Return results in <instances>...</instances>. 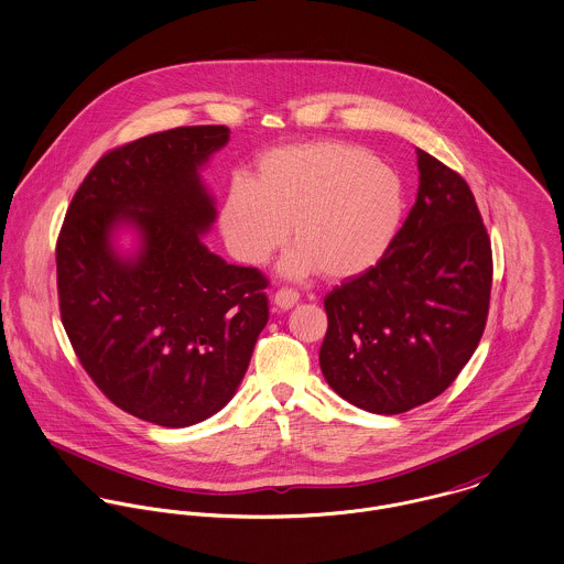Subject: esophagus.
<instances>
[{
	"label": "esophagus",
	"instance_id": "34e87169",
	"mask_svg": "<svg viewBox=\"0 0 564 564\" xmlns=\"http://www.w3.org/2000/svg\"><path fill=\"white\" fill-rule=\"evenodd\" d=\"M300 302V293L293 291V289H280L275 295H273V304L282 311H289L291 306H295Z\"/></svg>",
	"mask_w": 564,
	"mask_h": 564
}]
</instances>
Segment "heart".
<instances>
[{
	"label": "heart",
	"mask_w": 564,
	"mask_h": 564,
	"mask_svg": "<svg viewBox=\"0 0 564 564\" xmlns=\"http://www.w3.org/2000/svg\"><path fill=\"white\" fill-rule=\"evenodd\" d=\"M398 171L365 148L313 141L264 152L251 180L237 177L219 224L230 251L249 267L264 264L284 242L291 278L322 271L343 280L376 267L402 226Z\"/></svg>",
	"instance_id": "heart-1"
}]
</instances>
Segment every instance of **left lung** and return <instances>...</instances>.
I'll list each match as a JSON object with an SVG mask.
<instances>
[{
    "instance_id": "obj_1",
    "label": "left lung",
    "mask_w": 564,
    "mask_h": 564,
    "mask_svg": "<svg viewBox=\"0 0 564 564\" xmlns=\"http://www.w3.org/2000/svg\"><path fill=\"white\" fill-rule=\"evenodd\" d=\"M419 193L382 260L334 286L323 378L349 403L400 414L438 398L482 338L492 251L467 180L416 150Z\"/></svg>"
}]
</instances>
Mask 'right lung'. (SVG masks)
<instances>
[{
  "label": "right lung",
  "mask_w": 564,
  "mask_h": 564,
  "mask_svg": "<svg viewBox=\"0 0 564 564\" xmlns=\"http://www.w3.org/2000/svg\"><path fill=\"white\" fill-rule=\"evenodd\" d=\"M228 139L226 126H182L106 152L56 241L61 319L84 371L117 408L162 427L230 402L269 322L267 275L199 239L215 206L197 166ZM121 220L144 235L137 261L109 247Z\"/></svg>",
  "instance_id": "right-lung-1"
}]
</instances>
